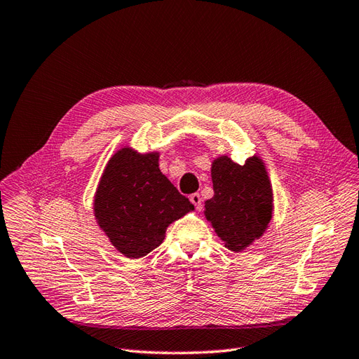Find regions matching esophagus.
Here are the masks:
<instances>
[{"mask_svg":"<svg viewBox=\"0 0 359 359\" xmlns=\"http://www.w3.org/2000/svg\"><path fill=\"white\" fill-rule=\"evenodd\" d=\"M189 200H191V203L196 206V209H200V208H201V198H200L198 194H191V196H189Z\"/></svg>","mask_w":359,"mask_h":359,"instance_id":"1","label":"esophagus"}]
</instances>
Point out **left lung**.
<instances>
[{
    "instance_id": "8db88e82",
    "label": "left lung",
    "mask_w": 359,
    "mask_h": 359,
    "mask_svg": "<svg viewBox=\"0 0 359 359\" xmlns=\"http://www.w3.org/2000/svg\"><path fill=\"white\" fill-rule=\"evenodd\" d=\"M214 197L205 201V218L226 249L240 253L267 232L273 218L274 194L261 156L240 165L229 156L210 163Z\"/></svg>"
}]
</instances>
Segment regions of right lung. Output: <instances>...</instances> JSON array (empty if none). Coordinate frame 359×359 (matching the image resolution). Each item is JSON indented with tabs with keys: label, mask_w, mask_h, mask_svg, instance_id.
Returning a JSON list of instances; mask_svg holds the SVG:
<instances>
[{
	"label": "right lung",
	"mask_w": 359,
	"mask_h": 359,
	"mask_svg": "<svg viewBox=\"0 0 359 359\" xmlns=\"http://www.w3.org/2000/svg\"><path fill=\"white\" fill-rule=\"evenodd\" d=\"M159 156L121 147L110 156L95 189L92 209L100 231L128 259L149 255L171 223L194 210L162 174Z\"/></svg>",
	"instance_id": "obj_1"
}]
</instances>
